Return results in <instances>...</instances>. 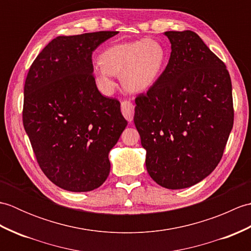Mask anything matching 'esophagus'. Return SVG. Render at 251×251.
<instances>
[{"label": "esophagus", "mask_w": 251, "mask_h": 251, "mask_svg": "<svg viewBox=\"0 0 251 251\" xmlns=\"http://www.w3.org/2000/svg\"><path fill=\"white\" fill-rule=\"evenodd\" d=\"M122 113L125 116V119L130 123L132 121V119H134V113H135L134 104H132L128 100L123 101L122 102Z\"/></svg>", "instance_id": "esophagus-1"}]
</instances>
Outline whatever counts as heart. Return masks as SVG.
<instances>
[{
  "mask_svg": "<svg viewBox=\"0 0 251 251\" xmlns=\"http://www.w3.org/2000/svg\"><path fill=\"white\" fill-rule=\"evenodd\" d=\"M166 60V51L151 39L125 42L109 46L100 55L95 67V78L99 90L111 95L115 88L114 74H121L124 87L140 92L154 83Z\"/></svg>",
  "mask_w": 251,
  "mask_h": 251,
  "instance_id": "1",
  "label": "heart"
}]
</instances>
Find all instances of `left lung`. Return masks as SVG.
Masks as SVG:
<instances>
[{"instance_id":"8db88e82","label":"left lung","mask_w":251,"mask_h":251,"mask_svg":"<svg viewBox=\"0 0 251 251\" xmlns=\"http://www.w3.org/2000/svg\"><path fill=\"white\" fill-rule=\"evenodd\" d=\"M165 35L169 61L136 97L134 122L149 175L163 188L179 190L199 183L221 161L234 123L232 82L225 62L195 32Z\"/></svg>"}]
</instances>
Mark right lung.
Wrapping results in <instances>:
<instances>
[{"instance_id": "add662e5", "label": "right lung", "mask_w": 251, "mask_h": 251, "mask_svg": "<svg viewBox=\"0 0 251 251\" xmlns=\"http://www.w3.org/2000/svg\"><path fill=\"white\" fill-rule=\"evenodd\" d=\"M117 33L57 36L26 75L25 130L42 172L63 190L99 188L110 173L109 152L127 126L120 101L101 95L93 74V51Z\"/></svg>"}]
</instances>
